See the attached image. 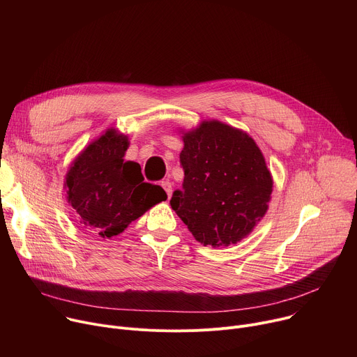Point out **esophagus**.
<instances>
[{
    "mask_svg": "<svg viewBox=\"0 0 357 357\" xmlns=\"http://www.w3.org/2000/svg\"><path fill=\"white\" fill-rule=\"evenodd\" d=\"M161 186L164 188V190H165V193H167V196H168V199H169L171 195H172V183H171L169 181H162V182H161Z\"/></svg>",
    "mask_w": 357,
    "mask_h": 357,
    "instance_id": "1",
    "label": "esophagus"
}]
</instances>
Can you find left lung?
I'll use <instances>...</instances> for the list:
<instances>
[{
  "instance_id": "8db88e82",
  "label": "left lung",
  "mask_w": 357,
  "mask_h": 357,
  "mask_svg": "<svg viewBox=\"0 0 357 357\" xmlns=\"http://www.w3.org/2000/svg\"><path fill=\"white\" fill-rule=\"evenodd\" d=\"M182 138L185 178L172 195V209L197 241L236 244L268 209L273 178L260 148L220 121H203Z\"/></svg>"
}]
</instances>
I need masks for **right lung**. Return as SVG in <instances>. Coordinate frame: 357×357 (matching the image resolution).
<instances>
[{
	"label": "right lung",
	"instance_id": "right-lung-1",
	"mask_svg": "<svg viewBox=\"0 0 357 357\" xmlns=\"http://www.w3.org/2000/svg\"><path fill=\"white\" fill-rule=\"evenodd\" d=\"M127 148L128 138L109 130L82 152L66 175L68 200L79 223L103 238L120 234L167 199L160 185L144 182L137 162L123 160Z\"/></svg>",
	"mask_w": 357,
	"mask_h": 357
}]
</instances>
